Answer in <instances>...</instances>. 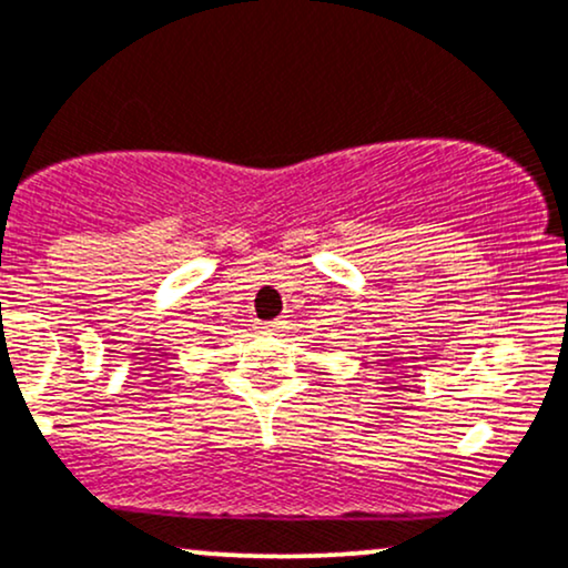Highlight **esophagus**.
<instances>
[{"label":"esophagus","mask_w":568,"mask_h":568,"mask_svg":"<svg viewBox=\"0 0 568 568\" xmlns=\"http://www.w3.org/2000/svg\"><path fill=\"white\" fill-rule=\"evenodd\" d=\"M264 327V331H277V327H283L285 325V320L283 317H277V320H270V323H258Z\"/></svg>","instance_id":"34e87169"}]
</instances>
